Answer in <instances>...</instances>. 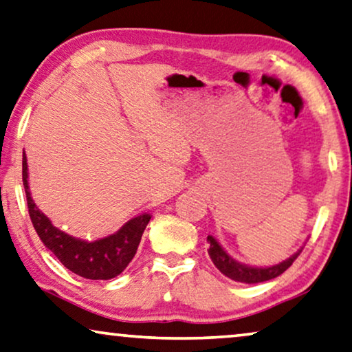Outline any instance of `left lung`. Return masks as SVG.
I'll list each match as a JSON object with an SVG mask.
<instances>
[{"instance_id":"obj_1","label":"left lung","mask_w":352,"mask_h":352,"mask_svg":"<svg viewBox=\"0 0 352 352\" xmlns=\"http://www.w3.org/2000/svg\"><path fill=\"white\" fill-rule=\"evenodd\" d=\"M208 243H210V249H208V254H210L212 263L216 265V268L222 274H226L227 278L233 279V281L238 283H246V284H257L263 281H270V279L279 276L294 263L295 258L300 256L302 249L298 252H295L294 256H290L286 261L273 265V267H249V265L239 263L235 258L228 256V254L223 251V248L216 241V238L208 235Z\"/></svg>"}]
</instances>
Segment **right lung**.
I'll return each instance as SVG.
<instances>
[{"instance_id": "obj_1", "label": "right lung", "mask_w": 352, "mask_h": 352, "mask_svg": "<svg viewBox=\"0 0 352 352\" xmlns=\"http://www.w3.org/2000/svg\"><path fill=\"white\" fill-rule=\"evenodd\" d=\"M22 179L25 193H27L30 219H32L34 230L44 246L50 249L69 272L87 279H111L124 272L126 265L135 257L142 232L151 221L149 214H141L130 219L113 235L96 239V241H84L54 227L49 217L34 205L28 187V165L25 152L22 160Z\"/></svg>"}]
</instances>
